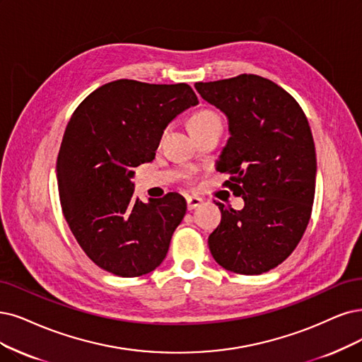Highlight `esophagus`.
Here are the masks:
<instances>
[{"label":"esophagus","mask_w":362,"mask_h":362,"mask_svg":"<svg viewBox=\"0 0 362 362\" xmlns=\"http://www.w3.org/2000/svg\"><path fill=\"white\" fill-rule=\"evenodd\" d=\"M186 203H188V210H194V209H197L199 204L203 203V199L199 198V197L189 195V197H186Z\"/></svg>","instance_id":"esophagus-1"}]
</instances>
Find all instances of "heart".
<instances>
[{
	"mask_svg": "<svg viewBox=\"0 0 362 362\" xmlns=\"http://www.w3.org/2000/svg\"><path fill=\"white\" fill-rule=\"evenodd\" d=\"M218 120H221V119H219V116L216 113L209 112V110H203V112H198L197 115L192 116L191 122H189V128L192 131V129H195L198 127L207 125L210 122H218Z\"/></svg>",
	"mask_w": 362,
	"mask_h": 362,
	"instance_id": "b5f03b06",
	"label": "heart"
}]
</instances>
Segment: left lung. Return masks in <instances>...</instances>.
<instances>
[{"label":"left lung","instance_id":"left-lung-1","mask_svg":"<svg viewBox=\"0 0 362 362\" xmlns=\"http://www.w3.org/2000/svg\"><path fill=\"white\" fill-rule=\"evenodd\" d=\"M195 89L228 119L230 139L218 160L225 186L245 199L226 209L209 247L225 270L262 274L282 264L310 221L316 185L313 136L300 104L269 78L240 74Z\"/></svg>","mask_w":362,"mask_h":362}]
</instances>
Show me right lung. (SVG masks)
Returning a JSON list of instances; mask_svg holds the SVG:
<instances>
[{"instance_id": "obj_1", "label": "right lung", "mask_w": 362, "mask_h": 362, "mask_svg": "<svg viewBox=\"0 0 362 362\" xmlns=\"http://www.w3.org/2000/svg\"><path fill=\"white\" fill-rule=\"evenodd\" d=\"M198 104L186 83L151 85L120 78L95 89L66 124L57 163L62 213L83 252L120 277L153 272L186 213L170 192L143 203L134 168L151 163L171 120Z\"/></svg>"}]
</instances>
